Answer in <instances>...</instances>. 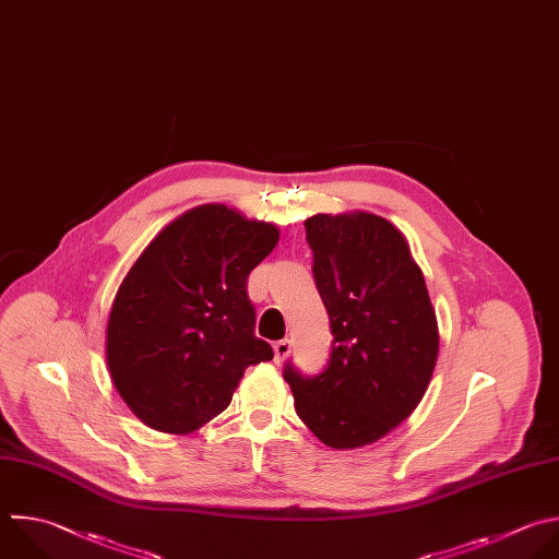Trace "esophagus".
Wrapping results in <instances>:
<instances>
[{"mask_svg":"<svg viewBox=\"0 0 559 559\" xmlns=\"http://www.w3.org/2000/svg\"><path fill=\"white\" fill-rule=\"evenodd\" d=\"M272 348H274V359H276V361H283V359L289 355L292 342H289L287 337H283V340H276V342L272 344Z\"/></svg>","mask_w":559,"mask_h":559,"instance_id":"34e87169","label":"esophagus"}]
</instances>
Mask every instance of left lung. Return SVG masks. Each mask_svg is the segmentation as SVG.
<instances>
[{
  "instance_id": "8db88e82",
  "label": "left lung",
  "mask_w": 559,
  "mask_h": 559,
  "mask_svg": "<svg viewBox=\"0 0 559 559\" xmlns=\"http://www.w3.org/2000/svg\"><path fill=\"white\" fill-rule=\"evenodd\" d=\"M313 278L333 348L318 376L287 361L285 382L305 426L329 448L386 437L424 400L439 355V326L406 237L370 213L305 222Z\"/></svg>"
}]
</instances>
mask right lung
<instances>
[{"label": "right lung", "instance_id": "obj_1", "mask_svg": "<svg viewBox=\"0 0 559 559\" xmlns=\"http://www.w3.org/2000/svg\"><path fill=\"white\" fill-rule=\"evenodd\" d=\"M276 243V226L206 204L138 257L114 298L105 350L116 391L148 428H202L228 408L248 366L274 357L254 335L248 276Z\"/></svg>", "mask_w": 559, "mask_h": 559}]
</instances>
